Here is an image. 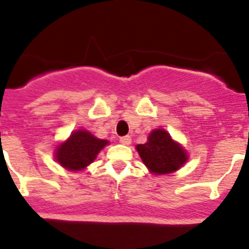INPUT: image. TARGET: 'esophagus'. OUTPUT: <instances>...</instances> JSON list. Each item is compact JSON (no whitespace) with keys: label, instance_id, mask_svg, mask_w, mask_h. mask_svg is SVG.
<instances>
[{"label":"esophagus","instance_id":"esophagus-1","mask_svg":"<svg viewBox=\"0 0 249 249\" xmlns=\"http://www.w3.org/2000/svg\"><path fill=\"white\" fill-rule=\"evenodd\" d=\"M120 143H123V145H130L131 143V138H130L129 135L126 136H122V138L119 139Z\"/></svg>","mask_w":249,"mask_h":249}]
</instances>
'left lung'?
I'll return each instance as SVG.
<instances>
[{"mask_svg":"<svg viewBox=\"0 0 249 249\" xmlns=\"http://www.w3.org/2000/svg\"><path fill=\"white\" fill-rule=\"evenodd\" d=\"M136 150L147 168L156 174L172 173L187 161L185 151L162 129L153 130L147 142L138 145Z\"/></svg>","mask_w":249,"mask_h":249,"instance_id":"8db88e82","label":"left lung"}]
</instances>
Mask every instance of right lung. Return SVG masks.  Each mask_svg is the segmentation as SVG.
I'll list each match as a JSON object with an SVG mask.
<instances>
[{"label":"right lung","mask_w":249,"mask_h":249,"mask_svg":"<svg viewBox=\"0 0 249 249\" xmlns=\"http://www.w3.org/2000/svg\"><path fill=\"white\" fill-rule=\"evenodd\" d=\"M108 143L86 130L72 132L69 140L56 150V161L70 171H81L96 160L99 151Z\"/></svg>","instance_id":"1"}]
</instances>
